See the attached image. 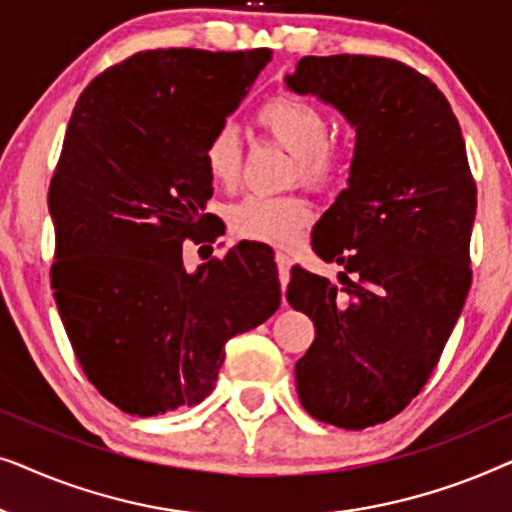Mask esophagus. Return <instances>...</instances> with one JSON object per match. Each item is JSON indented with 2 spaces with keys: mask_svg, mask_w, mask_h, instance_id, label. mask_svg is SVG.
<instances>
[{
  "mask_svg": "<svg viewBox=\"0 0 512 512\" xmlns=\"http://www.w3.org/2000/svg\"><path fill=\"white\" fill-rule=\"evenodd\" d=\"M277 268H279V282H282V289L289 282V270H291V256L284 254V251H277L275 254Z\"/></svg>",
  "mask_w": 512,
  "mask_h": 512,
  "instance_id": "1",
  "label": "esophagus"
}]
</instances>
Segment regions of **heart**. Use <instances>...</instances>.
I'll return each instance as SVG.
<instances>
[{"mask_svg":"<svg viewBox=\"0 0 512 512\" xmlns=\"http://www.w3.org/2000/svg\"><path fill=\"white\" fill-rule=\"evenodd\" d=\"M256 121L293 156V179L328 188L347 172L349 146L328 135V118L317 104L293 95L272 97ZM202 160L216 184L235 186L242 172V142L235 125L221 123L202 146ZM312 221L310 202L300 195H247L230 212V228L251 242L289 247Z\"/></svg>","mask_w":512,"mask_h":512,"instance_id":"heart-1","label":"heart"}]
</instances>
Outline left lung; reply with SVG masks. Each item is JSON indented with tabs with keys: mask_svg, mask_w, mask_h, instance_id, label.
Segmentation results:
<instances>
[{
	"mask_svg": "<svg viewBox=\"0 0 512 512\" xmlns=\"http://www.w3.org/2000/svg\"><path fill=\"white\" fill-rule=\"evenodd\" d=\"M284 83L356 130L347 188L312 230L340 284L293 268L286 300L317 331L296 363L300 403L359 431L398 415L443 354L471 289L475 184L450 102L415 69L307 55Z\"/></svg>",
	"mask_w": 512,
	"mask_h": 512,
	"instance_id": "8db88e82",
	"label": "left lung"
}]
</instances>
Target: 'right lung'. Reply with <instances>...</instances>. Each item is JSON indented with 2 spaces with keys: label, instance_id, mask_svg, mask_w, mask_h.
<instances>
[{
  "label": "right lung",
  "instance_id": "add662e5",
  "mask_svg": "<svg viewBox=\"0 0 512 512\" xmlns=\"http://www.w3.org/2000/svg\"><path fill=\"white\" fill-rule=\"evenodd\" d=\"M270 58L268 48L137 53L97 76L72 111L48 191L53 296L83 373L128 415L198 405L226 342L282 303L258 244L195 272L181 258L188 237L219 235L205 214L202 146Z\"/></svg>",
  "mask_w": 512,
  "mask_h": 512
}]
</instances>
